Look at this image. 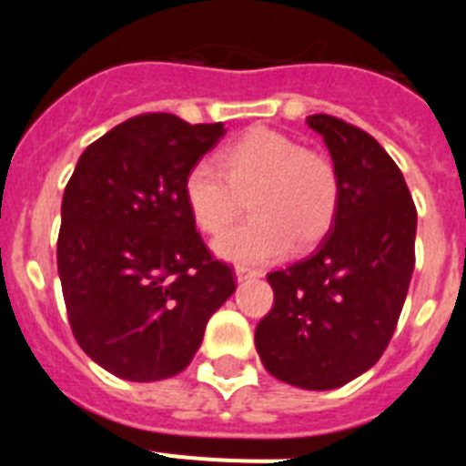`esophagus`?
I'll use <instances>...</instances> for the list:
<instances>
[{
  "mask_svg": "<svg viewBox=\"0 0 466 466\" xmlns=\"http://www.w3.org/2000/svg\"><path fill=\"white\" fill-rule=\"evenodd\" d=\"M258 270L254 268H247V266H236V278L238 282H242V279H249V278H257Z\"/></svg>",
  "mask_w": 466,
  "mask_h": 466,
  "instance_id": "esophagus-1",
  "label": "esophagus"
}]
</instances>
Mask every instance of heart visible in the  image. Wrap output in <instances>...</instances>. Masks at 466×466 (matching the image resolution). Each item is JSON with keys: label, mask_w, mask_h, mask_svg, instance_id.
<instances>
[{"label": "heart", "mask_w": 466, "mask_h": 466, "mask_svg": "<svg viewBox=\"0 0 466 466\" xmlns=\"http://www.w3.org/2000/svg\"><path fill=\"white\" fill-rule=\"evenodd\" d=\"M219 170L196 163L184 177V200L208 236H221L247 205L252 219L214 245L226 261L266 263L291 242L310 247L333 226L340 203L339 170L327 154L296 137L257 126L217 154Z\"/></svg>", "instance_id": "obj_1"}]
</instances>
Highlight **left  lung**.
<instances>
[{
	"label": "left lung",
	"instance_id": "obj_1",
	"mask_svg": "<svg viewBox=\"0 0 466 466\" xmlns=\"http://www.w3.org/2000/svg\"><path fill=\"white\" fill-rule=\"evenodd\" d=\"M308 126L339 170V212L310 257L268 273L275 300L254 343L278 380L333 390L369 371L392 339L415 268L418 212L371 135L329 114Z\"/></svg>",
	"mask_w": 466,
	"mask_h": 466
}]
</instances>
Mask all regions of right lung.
Instances as JSON below:
<instances>
[{
    "label": "right lung",
    "instance_id": "1",
    "mask_svg": "<svg viewBox=\"0 0 466 466\" xmlns=\"http://www.w3.org/2000/svg\"><path fill=\"white\" fill-rule=\"evenodd\" d=\"M224 135V123L133 116L90 144L65 187L57 273L69 327L123 380L182 373L236 291L184 200L187 172Z\"/></svg>",
    "mask_w": 466,
    "mask_h": 466
}]
</instances>
